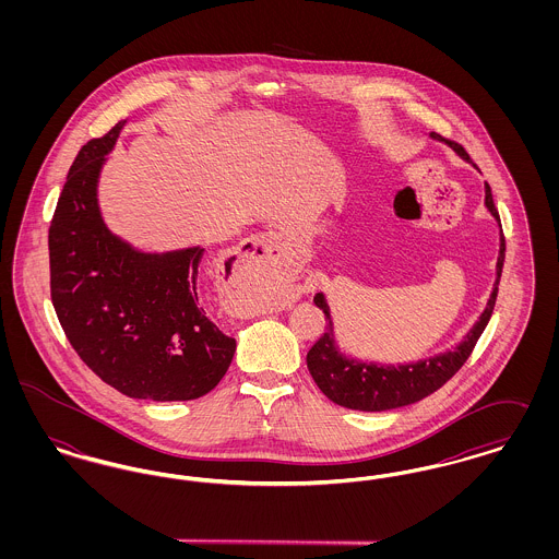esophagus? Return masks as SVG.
Wrapping results in <instances>:
<instances>
[{"label": "esophagus", "instance_id": "1", "mask_svg": "<svg viewBox=\"0 0 559 559\" xmlns=\"http://www.w3.org/2000/svg\"><path fill=\"white\" fill-rule=\"evenodd\" d=\"M285 255V237L283 233H262L255 235L247 240V245L240 249L239 260H237V267H242L247 272H264L270 267H276V264L283 262ZM306 292H314V285L308 283ZM233 317H247V310H239V308H230L228 310Z\"/></svg>", "mask_w": 559, "mask_h": 559}]
</instances>
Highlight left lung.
<instances>
[{
    "label": "left lung",
    "mask_w": 559,
    "mask_h": 559,
    "mask_svg": "<svg viewBox=\"0 0 559 559\" xmlns=\"http://www.w3.org/2000/svg\"><path fill=\"white\" fill-rule=\"evenodd\" d=\"M438 142H447L452 151L467 163H472L465 148L452 140L442 138L440 133H429ZM474 165V163H472ZM476 167V165H474ZM478 169V167H476ZM486 192V210L499 222L501 217L495 207L492 192L490 187L484 185ZM503 262H506V237L501 228V247H499V260H497V281L490 293V299L479 314L478 322L469 329V333L463 337L461 344L447 349L442 354H436L426 360H417L411 365H374V362H362L356 358H347L337 346L333 337V320H331V310L322 293H317L314 304L324 312V333L320 335L319 342L310 347L308 352V371L312 379L317 381L320 392L329 400H333L340 406L354 408V411H367V413H379V411H390L406 406L413 402L426 399L440 390L454 372L459 371L465 360L469 358L472 349L478 344L479 335L484 333L488 320L492 317L497 293H499V281L503 272Z\"/></svg>",
    "instance_id": "1"
}]
</instances>
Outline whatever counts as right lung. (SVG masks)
<instances>
[{
	"label": "right lung",
	"instance_id": "right-lung-1",
	"mask_svg": "<svg viewBox=\"0 0 559 559\" xmlns=\"http://www.w3.org/2000/svg\"><path fill=\"white\" fill-rule=\"evenodd\" d=\"M126 121L81 146L53 212L50 292L81 360L130 399L205 396L226 374L237 342L201 306L203 247L146 253L112 235L98 180Z\"/></svg>",
	"mask_w": 559,
	"mask_h": 559
}]
</instances>
